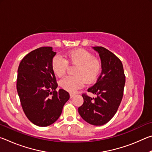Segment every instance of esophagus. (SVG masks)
<instances>
[{"label": "esophagus", "instance_id": "1", "mask_svg": "<svg viewBox=\"0 0 152 152\" xmlns=\"http://www.w3.org/2000/svg\"><path fill=\"white\" fill-rule=\"evenodd\" d=\"M70 99H72V98H73L74 97V94H70Z\"/></svg>", "mask_w": 152, "mask_h": 152}]
</instances>
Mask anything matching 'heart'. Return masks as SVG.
<instances>
[{
	"instance_id": "heart-1",
	"label": "heart",
	"mask_w": 152,
	"mask_h": 152,
	"mask_svg": "<svg viewBox=\"0 0 152 152\" xmlns=\"http://www.w3.org/2000/svg\"><path fill=\"white\" fill-rule=\"evenodd\" d=\"M66 59L61 56H56L51 61V68L56 75L61 77L65 74L68 63L76 64L75 76H66L61 79L60 85L70 92H75L85 83H91L96 79L101 71L100 61L93 58L91 53L83 49L72 50L65 54Z\"/></svg>"
}]
</instances>
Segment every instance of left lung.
<instances>
[{
	"label": "left lung",
	"instance_id": "left-lung-1",
	"mask_svg": "<svg viewBox=\"0 0 152 152\" xmlns=\"http://www.w3.org/2000/svg\"><path fill=\"white\" fill-rule=\"evenodd\" d=\"M92 48L99 53L102 72L88 92L96 97L82 94L84 103L78 108V113L85 121L98 126L106 124L117 113L122 101L125 76L121 61L114 53L103 47Z\"/></svg>",
	"mask_w": 152,
	"mask_h": 152
}]
</instances>
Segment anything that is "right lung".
Segmentation results:
<instances>
[{
	"label": "right lung",
	"instance_id": "add662e5",
	"mask_svg": "<svg viewBox=\"0 0 152 152\" xmlns=\"http://www.w3.org/2000/svg\"><path fill=\"white\" fill-rule=\"evenodd\" d=\"M56 54L51 47L37 48L23 58L18 68L17 90L23 110L28 119L39 127L56 121L70 99L67 91H56L58 84L51 68Z\"/></svg>",
	"mask_w": 152,
	"mask_h": 152
}]
</instances>
